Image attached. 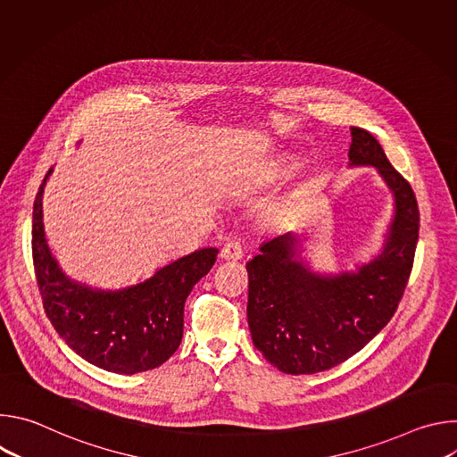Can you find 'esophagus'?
Here are the masks:
<instances>
[{"mask_svg":"<svg viewBox=\"0 0 457 457\" xmlns=\"http://www.w3.org/2000/svg\"><path fill=\"white\" fill-rule=\"evenodd\" d=\"M242 245L238 240H229L228 244H224V247L220 249V258L222 260H231V262H237V260L242 258Z\"/></svg>","mask_w":457,"mask_h":457,"instance_id":"obj_1","label":"esophagus"}]
</instances>
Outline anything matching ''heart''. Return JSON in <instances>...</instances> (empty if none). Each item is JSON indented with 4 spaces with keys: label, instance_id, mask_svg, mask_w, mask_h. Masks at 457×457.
<instances>
[{
    "label": "heart",
    "instance_id": "obj_1",
    "mask_svg": "<svg viewBox=\"0 0 457 457\" xmlns=\"http://www.w3.org/2000/svg\"><path fill=\"white\" fill-rule=\"evenodd\" d=\"M293 168H295V164H293V162L284 161V162L277 164V168H275V175H286V173L293 171Z\"/></svg>",
    "mask_w": 457,
    "mask_h": 457
}]
</instances>
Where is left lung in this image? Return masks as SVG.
Wrapping results in <instances>:
<instances>
[{
  "mask_svg": "<svg viewBox=\"0 0 457 457\" xmlns=\"http://www.w3.org/2000/svg\"><path fill=\"white\" fill-rule=\"evenodd\" d=\"M351 164L374 166L395 193L396 215L383 251L356 273L320 277L296 260L300 238L289 231L245 264L253 344L286 374L328 370L361 351L395 316L412 271L416 195L367 129L351 126Z\"/></svg>",
  "mask_w": 457,
  "mask_h": 457,
  "instance_id": "1",
  "label": "left lung"
}]
</instances>
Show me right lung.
<instances>
[{"instance_id": "obj_1", "label": "right lung", "mask_w": 457, "mask_h": 457, "mask_svg": "<svg viewBox=\"0 0 457 457\" xmlns=\"http://www.w3.org/2000/svg\"><path fill=\"white\" fill-rule=\"evenodd\" d=\"M32 212V260L45 312L57 335L81 358L117 374L162 365L180 345L184 302L213 268L219 249L204 247L122 291H94L62 275L45 240L41 195Z\"/></svg>"}]
</instances>
